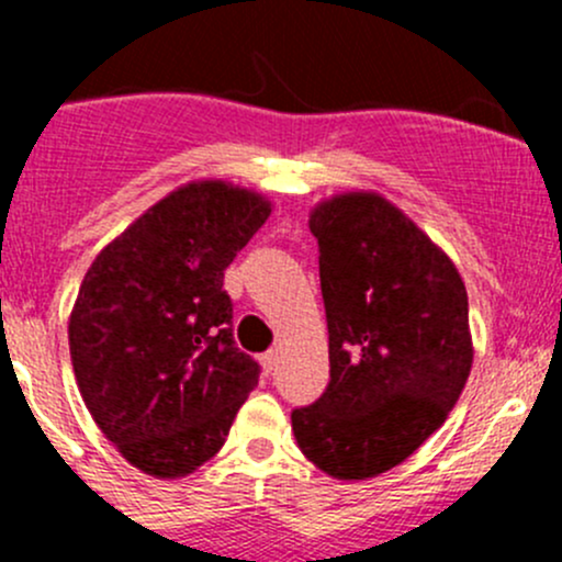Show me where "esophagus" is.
Wrapping results in <instances>:
<instances>
[{
    "label": "esophagus",
    "mask_w": 562,
    "mask_h": 562,
    "mask_svg": "<svg viewBox=\"0 0 562 562\" xmlns=\"http://www.w3.org/2000/svg\"><path fill=\"white\" fill-rule=\"evenodd\" d=\"M260 364H263L266 372H271L277 367V350H269V353L260 356Z\"/></svg>",
    "instance_id": "obj_1"
}]
</instances>
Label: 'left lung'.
<instances>
[{
	"label": "left lung",
	"instance_id": "obj_1",
	"mask_svg": "<svg viewBox=\"0 0 562 562\" xmlns=\"http://www.w3.org/2000/svg\"><path fill=\"white\" fill-rule=\"evenodd\" d=\"M328 323V386L291 413L302 454L339 481L405 462L457 405L473 337L457 266L378 192L310 212Z\"/></svg>",
	"mask_w": 562,
	"mask_h": 562
}]
</instances>
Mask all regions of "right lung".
I'll use <instances>...</instances> for the list:
<instances>
[{
  "label": "right lung",
  "instance_id": "1",
  "mask_svg": "<svg viewBox=\"0 0 562 562\" xmlns=\"http://www.w3.org/2000/svg\"><path fill=\"white\" fill-rule=\"evenodd\" d=\"M269 214L271 201L247 187L181 184L100 249L78 288L67 326L78 391L140 473L201 468L258 386L223 277Z\"/></svg>",
  "mask_w": 562,
  "mask_h": 562
}]
</instances>
